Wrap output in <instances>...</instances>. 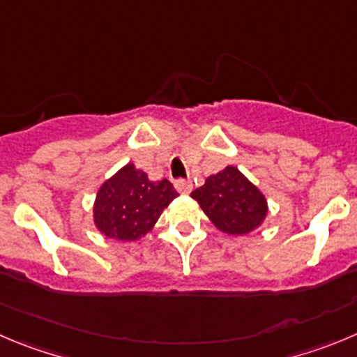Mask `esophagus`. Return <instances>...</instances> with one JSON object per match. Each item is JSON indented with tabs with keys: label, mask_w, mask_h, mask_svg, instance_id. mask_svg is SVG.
I'll return each mask as SVG.
<instances>
[{
	"label": "esophagus",
	"mask_w": 357,
	"mask_h": 357,
	"mask_svg": "<svg viewBox=\"0 0 357 357\" xmlns=\"http://www.w3.org/2000/svg\"><path fill=\"white\" fill-rule=\"evenodd\" d=\"M176 190H178L179 194L186 195L192 192V188H194V185H192V181H188V179H178V181L174 183Z\"/></svg>",
	"instance_id": "1"
}]
</instances>
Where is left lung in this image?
Returning <instances> with one entry per match:
<instances>
[{"label": "left lung", "instance_id": "8db88e82", "mask_svg": "<svg viewBox=\"0 0 357 357\" xmlns=\"http://www.w3.org/2000/svg\"><path fill=\"white\" fill-rule=\"evenodd\" d=\"M204 215L218 231L229 236H245L264 224L268 199L238 167L227 165L209 176L201 188L192 192Z\"/></svg>", "mask_w": 357, "mask_h": 357}]
</instances>
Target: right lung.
Returning a JSON list of instances; mask_svg holds the SVG:
<instances>
[{
	"instance_id": "obj_1",
	"label": "right lung",
	"mask_w": 357,
	"mask_h": 357,
	"mask_svg": "<svg viewBox=\"0 0 357 357\" xmlns=\"http://www.w3.org/2000/svg\"><path fill=\"white\" fill-rule=\"evenodd\" d=\"M178 192L171 181H151L144 171L126 163L105 179L93 202V222L105 238L137 241L158 222Z\"/></svg>"
}]
</instances>
